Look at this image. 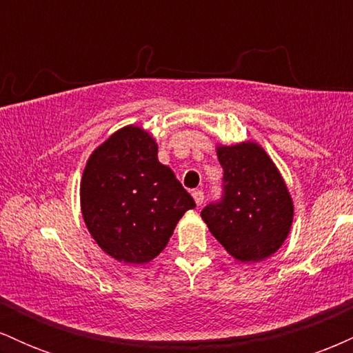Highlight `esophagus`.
<instances>
[{"label": "esophagus", "mask_w": 353, "mask_h": 353, "mask_svg": "<svg viewBox=\"0 0 353 353\" xmlns=\"http://www.w3.org/2000/svg\"><path fill=\"white\" fill-rule=\"evenodd\" d=\"M192 197H194V201H196L197 205H202V202H204V192H202V190H194Z\"/></svg>", "instance_id": "34e87169"}]
</instances>
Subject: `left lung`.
<instances>
[{
  "mask_svg": "<svg viewBox=\"0 0 353 353\" xmlns=\"http://www.w3.org/2000/svg\"><path fill=\"white\" fill-rule=\"evenodd\" d=\"M216 152L224 169V199L202 210V221L237 262L264 261L281 249L292 228L289 188L255 141L216 144Z\"/></svg>",
  "mask_w": 353,
  "mask_h": 353,
  "instance_id": "obj_1",
  "label": "left lung"
}]
</instances>
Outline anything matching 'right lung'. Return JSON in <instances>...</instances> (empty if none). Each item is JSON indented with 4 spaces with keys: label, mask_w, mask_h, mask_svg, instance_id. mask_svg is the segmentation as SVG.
I'll list each match as a JSON object with an SVG mask.
<instances>
[{
    "label": "right lung",
    "mask_w": 353,
    "mask_h": 353,
    "mask_svg": "<svg viewBox=\"0 0 353 353\" xmlns=\"http://www.w3.org/2000/svg\"><path fill=\"white\" fill-rule=\"evenodd\" d=\"M81 214L96 244L117 262L148 264L168 245L177 222L196 202L157 159L151 132L117 129L84 165Z\"/></svg>",
    "instance_id": "obj_1"
}]
</instances>
